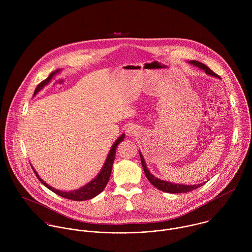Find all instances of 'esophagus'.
Wrapping results in <instances>:
<instances>
[{
  "instance_id": "esophagus-1",
  "label": "esophagus",
  "mask_w": 252,
  "mask_h": 252,
  "mask_svg": "<svg viewBox=\"0 0 252 252\" xmlns=\"http://www.w3.org/2000/svg\"><path fill=\"white\" fill-rule=\"evenodd\" d=\"M127 133H128V135L131 136V137H132V136H137L138 133H139V132H138V128H137L136 126H134V125H133V126H130V127L128 128V130H127Z\"/></svg>"
}]
</instances>
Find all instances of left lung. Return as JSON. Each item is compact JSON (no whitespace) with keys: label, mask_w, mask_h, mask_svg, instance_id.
I'll return each instance as SVG.
<instances>
[{"label":"left lung","mask_w":252,"mask_h":252,"mask_svg":"<svg viewBox=\"0 0 252 252\" xmlns=\"http://www.w3.org/2000/svg\"><path fill=\"white\" fill-rule=\"evenodd\" d=\"M190 64L197 66L198 68H200L201 70H204L205 72H207L210 75L216 76V77H220L219 75H217L216 72H213L208 66H206L205 64L198 62V61H190ZM140 156H141V161H142V165H143V169H144L145 177L147 178V180L150 181V183L155 186L157 189L163 191V192H167V193H187L190 192L194 189H197L198 187H201L202 185H204L206 182L204 183H199V184H194V185H186V184H180V183H173V182H169V181H165V180H159L157 178H155L152 174H150V172L148 171L146 164L144 162V157L140 151Z\"/></svg>","instance_id":"obj_1"}]
</instances>
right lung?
Returning <instances> with one entry per match:
<instances>
[{
    "label": "right lung",
    "mask_w": 252,
    "mask_h": 252,
    "mask_svg": "<svg viewBox=\"0 0 252 252\" xmlns=\"http://www.w3.org/2000/svg\"><path fill=\"white\" fill-rule=\"evenodd\" d=\"M60 72V69L59 70H56L55 72H51L49 74V76L44 79L43 81H41L37 86H36V90H35V93L34 95H36V93L41 90L46 84H48V82L51 80V78L57 73V72ZM124 137H125V134H122L117 140L116 142L113 144V145L111 146L110 150H109V153H108V157L106 159V162L100 172V174L94 179L93 180H91L89 183H87L86 185L82 186L81 188L77 189V190H74V191H70V192H66V191H61V190H58V189H55L51 186H49L46 182H44L43 180H41L39 178V176L36 174V171L34 170L35 174H36V178L38 179V180L44 185L46 186L49 190H51L52 192H54L55 194L61 196V197H64L66 199H70V200H73V201H85V200H89V199H92L94 197H96L97 195H99L106 187V185L108 184V180H109V177H110V174H111V169H112V165H113V161H114V158H115V152H116V147L117 145L120 144L121 142L124 141Z\"/></svg>",
    "instance_id": "1"
}]
</instances>
